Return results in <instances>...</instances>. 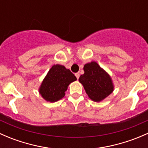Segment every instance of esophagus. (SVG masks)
I'll return each mask as SVG.
<instances>
[{
    "instance_id": "esophagus-1",
    "label": "esophagus",
    "mask_w": 148,
    "mask_h": 148,
    "mask_svg": "<svg viewBox=\"0 0 148 148\" xmlns=\"http://www.w3.org/2000/svg\"><path fill=\"white\" fill-rule=\"evenodd\" d=\"M75 76H76V77H77V79H79V73H76Z\"/></svg>"
}]
</instances>
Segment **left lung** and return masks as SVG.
<instances>
[{
	"instance_id": "8db88e82",
	"label": "left lung",
	"mask_w": 148,
	"mask_h": 148,
	"mask_svg": "<svg viewBox=\"0 0 148 148\" xmlns=\"http://www.w3.org/2000/svg\"><path fill=\"white\" fill-rule=\"evenodd\" d=\"M84 71V74L80 76L79 81L92 100L101 102L113 92L114 85L111 77L97 62L86 64Z\"/></svg>"
}]
</instances>
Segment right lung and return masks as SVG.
Instances as JSON below:
<instances>
[{"label":"right lung","mask_w":148,"mask_h":148,"mask_svg":"<svg viewBox=\"0 0 148 148\" xmlns=\"http://www.w3.org/2000/svg\"><path fill=\"white\" fill-rule=\"evenodd\" d=\"M77 80L69 69L60 64L53 65L43 80L39 93L47 102H55L65 95L69 84Z\"/></svg>","instance_id":"obj_1"}]
</instances>
